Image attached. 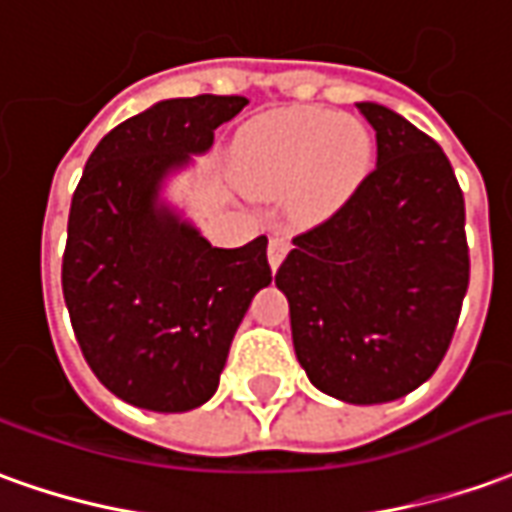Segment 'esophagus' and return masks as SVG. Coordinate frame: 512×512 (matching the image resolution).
<instances>
[{
    "instance_id": "esophagus-1",
    "label": "esophagus",
    "mask_w": 512,
    "mask_h": 512,
    "mask_svg": "<svg viewBox=\"0 0 512 512\" xmlns=\"http://www.w3.org/2000/svg\"><path fill=\"white\" fill-rule=\"evenodd\" d=\"M290 236L284 234H273L270 236V245H267V262H270V267L273 270H278L281 267V262H284V256L290 253Z\"/></svg>"
}]
</instances>
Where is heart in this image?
I'll use <instances>...</instances> for the list:
<instances>
[{"label":"heart","mask_w":512,"mask_h":512,"mask_svg":"<svg viewBox=\"0 0 512 512\" xmlns=\"http://www.w3.org/2000/svg\"><path fill=\"white\" fill-rule=\"evenodd\" d=\"M373 155L368 128L323 108H287L250 122L236 142V167L250 195L292 189L301 217L340 206L365 178Z\"/></svg>","instance_id":"obj_1"}]
</instances>
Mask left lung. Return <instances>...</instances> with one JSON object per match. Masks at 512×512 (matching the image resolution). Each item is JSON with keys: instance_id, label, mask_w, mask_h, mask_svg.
<instances>
[{"instance_id": "obj_1", "label": "left lung", "mask_w": 512, "mask_h": 512, "mask_svg": "<svg viewBox=\"0 0 512 512\" xmlns=\"http://www.w3.org/2000/svg\"><path fill=\"white\" fill-rule=\"evenodd\" d=\"M357 108L376 130V169L292 239L276 287L309 382L348 404H384L443 362L471 264L463 189L440 144L384 105Z\"/></svg>"}]
</instances>
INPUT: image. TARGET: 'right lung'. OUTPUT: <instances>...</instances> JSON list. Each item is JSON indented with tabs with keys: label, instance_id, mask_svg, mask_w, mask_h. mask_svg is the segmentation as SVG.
I'll return each instance as SVG.
<instances>
[{
	"label": "right lung",
	"instance_id": "obj_1",
	"mask_svg": "<svg viewBox=\"0 0 512 512\" xmlns=\"http://www.w3.org/2000/svg\"><path fill=\"white\" fill-rule=\"evenodd\" d=\"M245 105L217 94L155 102L94 147L74 189L63 301L88 368L133 407L206 404L253 295L273 281L267 236L211 248L158 200L169 172L206 153Z\"/></svg>",
	"mask_w": 512,
	"mask_h": 512
}]
</instances>
